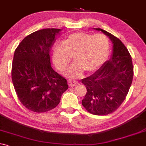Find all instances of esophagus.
Listing matches in <instances>:
<instances>
[{
	"instance_id": "34e87169",
	"label": "esophagus",
	"mask_w": 146,
	"mask_h": 146,
	"mask_svg": "<svg viewBox=\"0 0 146 146\" xmlns=\"http://www.w3.org/2000/svg\"><path fill=\"white\" fill-rule=\"evenodd\" d=\"M78 84H79V81H77L76 80H74V79L68 80V84L70 87H73V86H76Z\"/></svg>"
}]
</instances>
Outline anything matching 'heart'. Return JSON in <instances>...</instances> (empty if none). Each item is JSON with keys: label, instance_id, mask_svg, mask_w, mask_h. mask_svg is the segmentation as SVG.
Masks as SVG:
<instances>
[{"label": "heart", "instance_id": "b5f03b06", "mask_svg": "<svg viewBox=\"0 0 146 146\" xmlns=\"http://www.w3.org/2000/svg\"><path fill=\"white\" fill-rule=\"evenodd\" d=\"M109 42L103 34L74 33L68 35L63 42L56 44L53 52V60L59 70H65L74 56V62L67 70L69 76H77L84 70L88 72L101 67L107 58Z\"/></svg>", "mask_w": 146, "mask_h": 146}]
</instances>
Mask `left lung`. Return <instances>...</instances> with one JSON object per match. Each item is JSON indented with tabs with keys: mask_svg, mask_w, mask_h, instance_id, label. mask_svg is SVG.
<instances>
[{
	"mask_svg": "<svg viewBox=\"0 0 146 146\" xmlns=\"http://www.w3.org/2000/svg\"><path fill=\"white\" fill-rule=\"evenodd\" d=\"M113 43L112 54L93 74L81 80L87 89L82 105L90 113L104 115L115 111L129 92L134 76L131 57L123 43L101 29Z\"/></svg>",
	"mask_w": 146,
	"mask_h": 146,
	"instance_id": "left-lung-1",
	"label": "left lung"
}]
</instances>
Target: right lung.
<instances>
[{"label":"right lung","instance_id":"right-lung-1","mask_svg":"<svg viewBox=\"0 0 146 146\" xmlns=\"http://www.w3.org/2000/svg\"><path fill=\"white\" fill-rule=\"evenodd\" d=\"M61 29H45L26 36L15 51L12 79L19 100L30 111L54 109L67 90V80L51 65V51Z\"/></svg>","mask_w":146,"mask_h":146}]
</instances>
